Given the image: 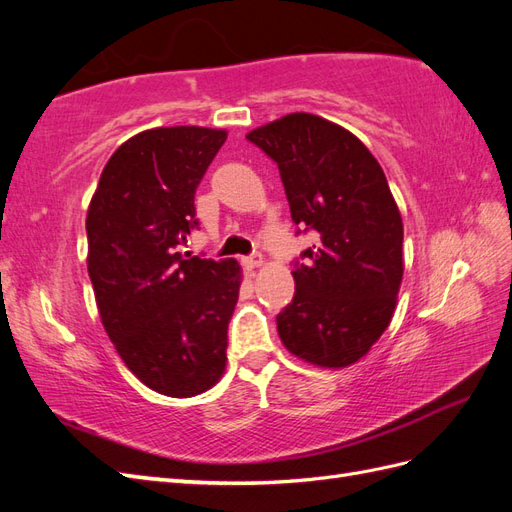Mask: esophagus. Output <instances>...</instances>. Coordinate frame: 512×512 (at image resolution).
Listing matches in <instances>:
<instances>
[{
	"mask_svg": "<svg viewBox=\"0 0 512 512\" xmlns=\"http://www.w3.org/2000/svg\"><path fill=\"white\" fill-rule=\"evenodd\" d=\"M241 262H243V267H245L247 271H252V269L260 267L262 256H260V254H252V256H245V258H241Z\"/></svg>",
	"mask_w": 512,
	"mask_h": 512,
	"instance_id": "34e87169",
	"label": "esophagus"
}]
</instances>
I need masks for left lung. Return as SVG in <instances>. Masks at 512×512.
Segmentation results:
<instances>
[{"mask_svg": "<svg viewBox=\"0 0 512 512\" xmlns=\"http://www.w3.org/2000/svg\"><path fill=\"white\" fill-rule=\"evenodd\" d=\"M247 141L280 168L297 235L318 237L292 262L294 297L277 333L307 363L359 361L389 327L404 275V224L380 164L354 134L309 113Z\"/></svg>", "mask_w": 512, "mask_h": 512, "instance_id": "8db88e82", "label": "left lung"}]
</instances>
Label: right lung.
<instances>
[{
    "label": "right lung",
    "instance_id": "add662e5",
    "mask_svg": "<svg viewBox=\"0 0 512 512\" xmlns=\"http://www.w3.org/2000/svg\"><path fill=\"white\" fill-rule=\"evenodd\" d=\"M224 130L156 128L106 162L87 211V269L104 329L132 374L168 397H194L226 367L237 260L179 245L198 226L194 194Z\"/></svg>",
    "mask_w": 512,
    "mask_h": 512
}]
</instances>
